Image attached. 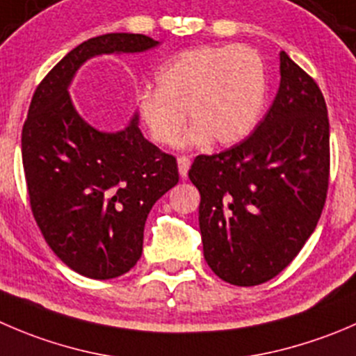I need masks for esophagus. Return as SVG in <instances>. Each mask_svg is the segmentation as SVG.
Instances as JSON below:
<instances>
[{"mask_svg": "<svg viewBox=\"0 0 356 356\" xmlns=\"http://www.w3.org/2000/svg\"><path fill=\"white\" fill-rule=\"evenodd\" d=\"M177 167H179V174H181L182 179L188 177V170L191 167V160L188 156H179L177 158Z\"/></svg>", "mask_w": 356, "mask_h": 356, "instance_id": "obj_1", "label": "esophagus"}]
</instances>
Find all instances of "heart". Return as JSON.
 I'll return each mask as SVG.
<instances>
[{
    "instance_id": "1",
    "label": "heart",
    "mask_w": 356,
    "mask_h": 356,
    "mask_svg": "<svg viewBox=\"0 0 356 356\" xmlns=\"http://www.w3.org/2000/svg\"><path fill=\"white\" fill-rule=\"evenodd\" d=\"M158 88H144L136 109L151 139L174 144L186 123V143L216 146L243 140L257 125L266 102V67L255 50L205 44L168 58L156 72Z\"/></svg>"
}]
</instances>
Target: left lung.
Segmentation results:
<instances>
[{"label":"left lung","instance_id":"obj_1","mask_svg":"<svg viewBox=\"0 0 356 356\" xmlns=\"http://www.w3.org/2000/svg\"><path fill=\"white\" fill-rule=\"evenodd\" d=\"M280 88L257 129L236 146L200 154L198 188L207 264L220 280H271L305 247L329 189V116L315 79L280 51Z\"/></svg>","mask_w":356,"mask_h":356}]
</instances>
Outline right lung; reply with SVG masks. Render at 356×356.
Instances as JSON below:
<instances>
[{
	"instance_id": "add662e5",
	"label": "right lung",
	"mask_w": 356,
	"mask_h": 356,
	"mask_svg": "<svg viewBox=\"0 0 356 356\" xmlns=\"http://www.w3.org/2000/svg\"><path fill=\"white\" fill-rule=\"evenodd\" d=\"M144 34L109 33L69 51L36 86L22 129L33 216L58 259L76 273L109 280L143 254L147 213L179 182L177 160L144 139L137 115L125 130L99 132L72 106L69 85L95 55L154 48Z\"/></svg>"
}]
</instances>
